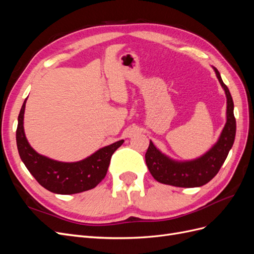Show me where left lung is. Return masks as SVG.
I'll return each mask as SVG.
<instances>
[{"instance_id":"obj_1","label":"left lung","mask_w":254,"mask_h":254,"mask_svg":"<svg viewBox=\"0 0 254 254\" xmlns=\"http://www.w3.org/2000/svg\"><path fill=\"white\" fill-rule=\"evenodd\" d=\"M217 78L224 88L227 96V123L222 129L217 143L203 156L190 161H176L165 156L156 148L150 141L145 153V161L148 170L157 181L178 188H197L211 181L219 172L226 161L230 149L232 148L236 121L234 118V104L228 87L222 81L220 74L214 67Z\"/></svg>"}]
</instances>
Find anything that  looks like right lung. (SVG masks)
<instances>
[{"instance_id":"obj_1","label":"right lung","mask_w":254,"mask_h":254,"mask_svg":"<svg viewBox=\"0 0 254 254\" xmlns=\"http://www.w3.org/2000/svg\"><path fill=\"white\" fill-rule=\"evenodd\" d=\"M26 99L22 105L18 118L17 146L23 163L39 184L55 194L70 195L95 188L108 171L113 152L124 140L98 149L93 155L78 162L65 163L39 155L26 140L23 127Z\"/></svg>"}]
</instances>
